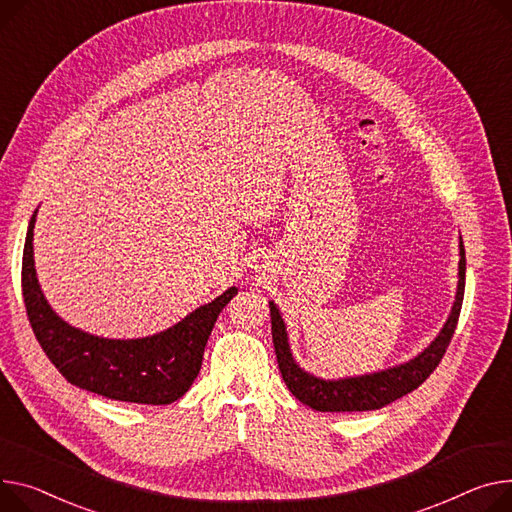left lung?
I'll return each instance as SVG.
<instances>
[{
  "instance_id": "1",
  "label": "left lung",
  "mask_w": 512,
  "mask_h": 512,
  "mask_svg": "<svg viewBox=\"0 0 512 512\" xmlns=\"http://www.w3.org/2000/svg\"><path fill=\"white\" fill-rule=\"evenodd\" d=\"M461 261H459V288L457 298L453 304V311L449 321L442 327L434 342L414 360L405 362L401 366L364 374L356 379H342V381H323L313 377V374L304 372L292 358L288 335L280 311L274 302H269L271 313V335H274V348L278 356V366L282 372V379L290 393L302 401L304 405L313 407L317 412H368V410H381L391 401L412 393L418 389L434 368L440 364L445 356L453 333L457 329L463 294H465V249L461 241Z\"/></svg>"
}]
</instances>
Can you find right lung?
<instances>
[{
  "instance_id": "add662e5",
  "label": "right lung",
  "mask_w": 512,
  "mask_h": 512,
  "mask_svg": "<svg viewBox=\"0 0 512 512\" xmlns=\"http://www.w3.org/2000/svg\"><path fill=\"white\" fill-rule=\"evenodd\" d=\"M32 214L22 255V296L34 337L55 368L80 389L146 405L173 403L199 374L203 350L236 288L199 306L175 327L144 339H105L61 321L47 304L32 259Z\"/></svg>"
}]
</instances>
